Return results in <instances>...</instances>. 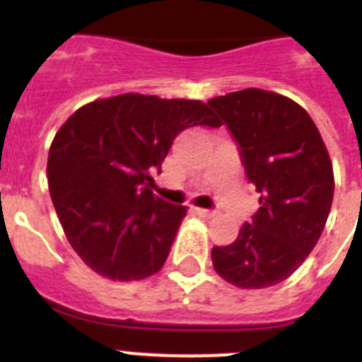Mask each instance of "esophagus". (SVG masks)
Returning <instances> with one entry per match:
<instances>
[{
	"label": "esophagus",
	"mask_w": 362,
	"mask_h": 362,
	"mask_svg": "<svg viewBox=\"0 0 362 362\" xmlns=\"http://www.w3.org/2000/svg\"><path fill=\"white\" fill-rule=\"evenodd\" d=\"M195 212H197L199 216H203V218H212V216L216 214L214 210H209V209H195Z\"/></svg>",
	"instance_id": "1"
}]
</instances>
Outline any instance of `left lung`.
<instances>
[{"label":"left lung","instance_id":"8db88e82","mask_svg":"<svg viewBox=\"0 0 362 362\" xmlns=\"http://www.w3.org/2000/svg\"><path fill=\"white\" fill-rule=\"evenodd\" d=\"M238 146L259 210L237 240L212 250L216 272L242 289L280 284L320 240L334 193L320 131L295 101L247 88L209 101Z\"/></svg>","mask_w":362,"mask_h":362}]
</instances>
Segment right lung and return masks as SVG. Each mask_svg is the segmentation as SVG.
<instances>
[{"instance_id":"right-lung-1","label":"right lung","mask_w":362,"mask_h":362,"mask_svg":"<svg viewBox=\"0 0 362 362\" xmlns=\"http://www.w3.org/2000/svg\"><path fill=\"white\" fill-rule=\"evenodd\" d=\"M220 127L209 105L124 93L82 107L48 152L54 209L81 259L110 280H142L169 257L186 206L150 189L178 133Z\"/></svg>"}]
</instances>
